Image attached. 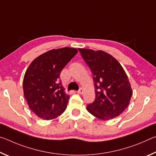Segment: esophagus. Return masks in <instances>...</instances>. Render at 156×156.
<instances>
[{"instance_id": "34e87169", "label": "esophagus", "mask_w": 156, "mask_h": 156, "mask_svg": "<svg viewBox=\"0 0 156 156\" xmlns=\"http://www.w3.org/2000/svg\"><path fill=\"white\" fill-rule=\"evenodd\" d=\"M83 92H84V89H83V88H80V89H79V90L78 91V93L80 94H83Z\"/></svg>"}]
</instances>
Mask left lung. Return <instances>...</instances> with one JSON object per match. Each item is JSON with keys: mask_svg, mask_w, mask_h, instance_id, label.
I'll return each instance as SVG.
<instances>
[{"mask_svg": "<svg viewBox=\"0 0 156 156\" xmlns=\"http://www.w3.org/2000/svg\"><path fill=\"white\" fill-rule=\"evenodd\" d=\"M94 75L96 98L87 106L88 112L100 120H109L122 113L133 94L127 76L115 58L98 50L79 49Z\"/></svg>", "mask_w": 156, "mask_h": 156, "instance_id": "1", "label": "left lung"}]
</instances>
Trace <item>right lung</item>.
I'll return each mask as SVG.
<instances>
[{
    "label": "right lung",
    "instance_id": "add662e5",
    "mask_svg": "<svg viewBox=\"0 0 156 156\" xmlns=\"http://www.w3.org/2000/svg\"><path fill=\"white\" fill-rule=\"evenodd\" d=\"M78 49L70 47L51 49L36 58L23 78V91L30 109L43 120L58 117L67 106L69 95L60 80L62 69Z\"/></svg>",
    "mask_w": 156,
    "mask_h": 156
}]
</instances>
